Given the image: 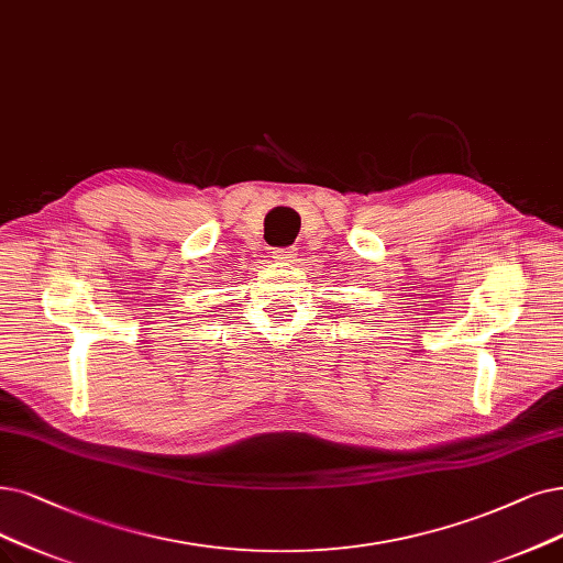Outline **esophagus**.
Returning a JSON list of instances; mask_svg holds the SVG:
<instances>
[{
  "mask_svg": "<svg viewBox=\"0 0 563 563\" xmlns=\"http://www.w3.org/2000/svg\"><path fill=\"white\" fill-rule=\"evenodd\" d=\"M273 258L279 261V263H294L298 258V252L290 250V246H288V250H275Z\"/></svg>",
  "mask_w": 563,
  "mask_h": 563,
  "instance_id": "1",
  "label": "esophagus"
}]
</instances>
